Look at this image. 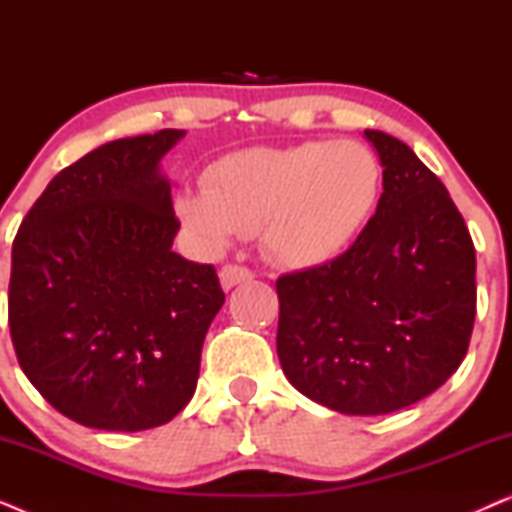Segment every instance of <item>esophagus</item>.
<instances>
[{
    "label": "esophagus",
    "mask_w": 512,
    "mask_h": 512,
    "mask_svg": "<svg viewBox=\"0 0 512 512\" xmlns=\"http://www.w3.org/2000/svg\"><path fill=\"white\" fill-rule=\"evenodd\" d=\"M219 277H221L223 289L230 291L237 284L251 282V279H254V272H251L249 268H244V265H233V263H230V265H223L221 272H219Z\"/></svg>",
    "instance_id": "obj_1"
}]
</instances>
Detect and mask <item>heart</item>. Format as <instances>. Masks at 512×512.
Here are the masks:
<instances>
[{
	"label": "heart",
	"instance_id": "b5f03b06",
	"mask_svg": "<svg viewBox=\"0 0 512 512\" xmlns=\"http://www.w3.org/2000/svg\"><path fill=\"white\" fill-rule=\"evenodd\" d=\"M380 158L359 142L244 149L205 174V191L177 195L179 219L207 247L256 233L284 268H319L352 247L382 198Z\"/></svg>",
	"mask_w": 512,
	"mask_h": 512
}]
</instances>
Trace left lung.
<instances>
[{"instance_id": "obj_1", "label": "left lung", "mask_w": 512, "mask_h": 512, "mask_svg": "<svg viewBox=\"0 0 512 512\" xmlns=\"http://www.w3.org/2000/svg\"><path fill=\"white\" fill-rule=\"evenodd\" d=\"M384 193L335 261L277 279V356L312 401L387 415L422 401L464 361L475 321V249L436 174L401 139L366 130Z\"/></svg>"}]
</instances>
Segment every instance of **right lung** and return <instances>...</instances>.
Segmentation results:
<instances>
[{"label":"right lung","mask_w":512,"mask_h":512,"mask_svg":"<svg viewBox=\"0 0 512 512\" xmlns=\"http://www.w3.org/2000/svg\"><path fill=\"white\" fill-rule=\"evenodd\" d=\"M184 130L116 139L53 177L11 251L13 349L41 396L90 429L144 431L191 401L223 296L172 251L160 160Z\"/></svg>","instance_id":"1"}]
</instances>
